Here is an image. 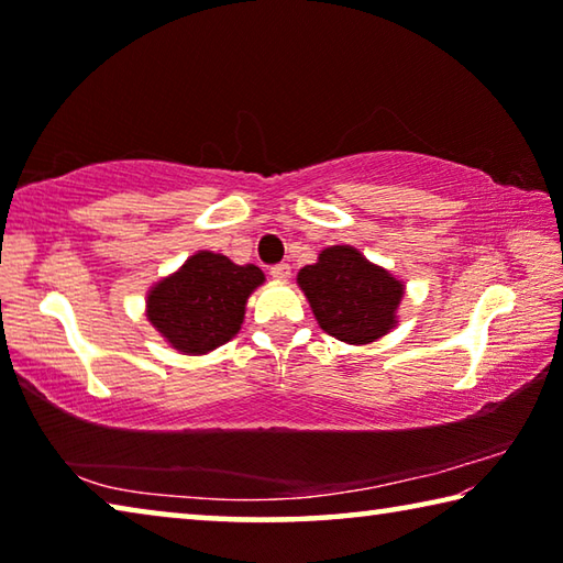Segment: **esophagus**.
I'll list each match as a JSON object with an SVG mask.
<instances>
[{
	"instance_id": "obj_1",
	"label": "esophagus",
	"mask_w": 563,
	"mask_h": 563,
	"mask_svg": "<svg viewBox=\"0 0 563 563\" xmlns=\"http://www.w3.org/2000/svg\"><path fill=\"white\" fill-rule=\"evenodd\" d=\"M271 275L275 280H288L290 278V265L288 263H278V265H273L271 268Z\"/></svg>"
}]
</instances>
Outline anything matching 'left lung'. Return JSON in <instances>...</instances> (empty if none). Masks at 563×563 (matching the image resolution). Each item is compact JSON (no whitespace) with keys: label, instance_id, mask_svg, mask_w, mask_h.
<instances>
[{"label":"left lung","instance_id":"obj_1","mask_svg":"<svg viewBox=\"0 0 563 563\" xmlns=\"http://www.w3.org/2000/svg\"><path fill=\"white\" fill-rule=\"evenodd\" d=\"M298 285L320 328L350 345H367L387 335L397 325L405 295L402 280L352 245L325 247L318 263L298 273Z\"/></svg>","mask_w":563,"mask_h":563}]
</instances>
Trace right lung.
Masks as SVG:
<instances>
[{
    "label": "right lung",
    "mask_w": 563,
    "mask_h": 563,
    "mask_svg": "<svg viewBox=\"0 0 563 563\" xmlns=\"http://www.w3.org/2000/svg\"><path fill=\"white\" fill-rule=\"evenodd\" d=\"M263 280L255 265H235L221 253L198 251L148 290L146 318L170 347L206 355L238 335L245 302Z\"/></svg>",
    "instance_id": "add662e5"
}]
</instances>
